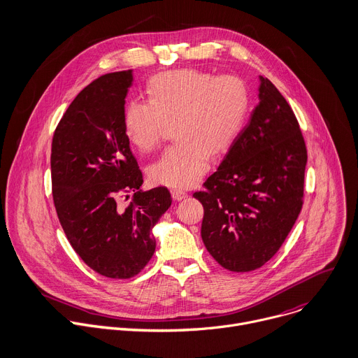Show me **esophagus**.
<instances>
[{
	"label": "esophagus",
	"instance_id": "obj_1",
	"mask_svg": "<svg viewBox=\"0 0 358 358\" xmlns=\"http://www.w3.org/2000/svg\"><path fill=\"white\" fill-rule=\"evenodd\" d=\"M171 193H172V197H173L175 200H183V199L187 196V193L183 192V190H180V189H173Z\"/></svg>",
	"mask_w": 358,
	"mask_h": 358
}]
</instances>
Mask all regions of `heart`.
I'll list each match as a JSON object with an SVG mask.
<instances>
[{
  "mask_svg": "<svg viewBox=\"0 0 358 358\" xmlns=\"http://www.w3.org/2000/svg\"><path fill=\"white\" fill-rule=\"evenodd\" d=\"M148 103L129 101L125 131L141 151L161 142L165 124H172L175 144L150 166L157 185L190 187L210 168L211 151L226 152L240 135L250 111V92L237 76H214L194 69L168 71L151 79Z\"/></svg>",
  "mask_w": 358,
  "mask_h": 358,
  "instance_id": "1",
  "label": "heart"
}]
</instances>
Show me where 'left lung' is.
I'll return each instance as SVG.
<instances>
[{"instance_id": "1", "label": "left lung", "mask_w": 358, "mask_h": 358, "mask_svg": "<svg viewBox=\"0 0 358 358\" xmlns=\"http://www.w3.org/2000/svg\"><path fill=\"white\" fill-rule=\"evenodd\" d=\"M259 103L219 169L193 193L204 208L201 240L223 268L248 272L268 262L302 204L308 151L285 97L259 76Z\"/></svg>"}]
</instances>
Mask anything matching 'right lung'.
<instances>
[{"mask_svg": "<svg viewBox=\"0 0 358 358\" xmlns=\"http://www.w3.org/2000/svg\"><path fill=\"white\" fill-rule=\"evenodd\" d=\"M132 70L107 73L85 87L52 139V193L62 229L97 273L128 279L155 252L154 226L171 207L166 187L141 190L142 172L125 132ZM134 192L124 205L123 197Z\"/></svg>", "mask_w": 358, "mask_h": 358, "instance_id": "right-lung-1", "label": "right lung"}]
</instances>
